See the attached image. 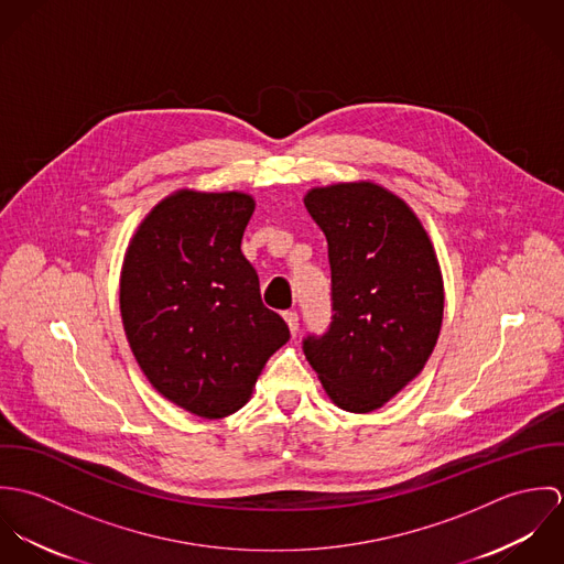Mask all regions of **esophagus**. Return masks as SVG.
Masks as SVG:
<instances>
[{
    "label": "esophagus",
    "mask_w": 564,
    "mask_h": 564,
    "mask_svg": "<svg viewBox=\"0 0 564 564\" xmlns=\"http://www.w3.org/2000/svg\"><path fill=\"white\" fill-rule=\"evenodd\" d=\"M284 322L289 325L291 334H293V336H297V329H300V317H297V313H293V311L284 313Z\"/></svg>",
    "instance_id": "esophagus-1"
}]
</instances>
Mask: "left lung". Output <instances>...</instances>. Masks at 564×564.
<instances>
[{
	"mask_svg": "<svg viewBox=\"0 0 564 564\" xmlns=\"http://www.w3.org/2000/svg\"><path fill=\"white\" fill-rule=\"evenodd\" d=\"M304 206L327 239L329 329L304 354L332 403L373 412L425 367L441 334L443 273L421 219L373 180L313 186Z\"/></svg>",
	"mask_w": 564,
	"mask_h": 564,
	"instance_id": "8db88e82",
	"label": "left lung"
}]
</instances>
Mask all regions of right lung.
Masks as SVG:
<instances>
[{
    "label": "right lung",
    "instance_id": "add662e5",
    "mask_svg": "<svg viewBox=\"0 0 564 564\" xmlns=\"http://www.w3.org/2000/svg\"><path fill=\"white\" fill-rule=\"evenodd\" d=\"M253 208L242 191H173L123 256L119 308L130 349L164 400L202 419L249 402L269 356L291 338L242 256Z\"/></svg>",
    "mask_w": 564,
    "mask_h": 564
}]
</instances>
